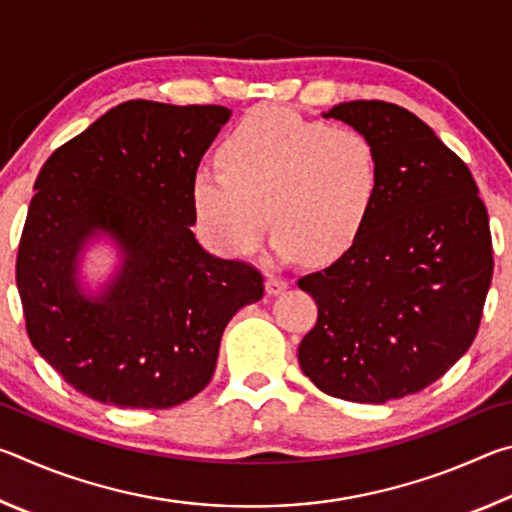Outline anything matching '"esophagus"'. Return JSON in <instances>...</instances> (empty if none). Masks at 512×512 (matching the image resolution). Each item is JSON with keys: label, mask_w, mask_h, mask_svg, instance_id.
<instances>
[{"label": "esophagus", "mask_w": 512, "mask_h": 512, "mask_svg": "<svg viewBox=\"0 0 512 512\" xmlns=\"http://www.w3.org/2000/svg\"><path fill=\"white\" fill-rule=\"evenodd\" d=\"M289 287V280L282 275H268L266 277V293L268 296H280V293Z\"/></svg>", "instance_id": "esophagus-1"}]
</instances>
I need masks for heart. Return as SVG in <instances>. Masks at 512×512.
Returning <instances> with one entry per match:
<instances>
[{
    "label": "heart",
    "mask_w": 512,
    "mask_h": 512,
    "mask_svg": "<svg viewBox=\"0 0 512 512\" xmlns=\"http://www.w3.org/2000/svg\"><path fill=\"white\" fill-rule=\"evenodd\" d=\"M201 164L192 201L214 253L246 257L275 225V257L329 264L357 246L384 192V158L368 133L280 106L250 110Z\"/></svg>",
    "instance_id": "heart-1"
}]
</instances>
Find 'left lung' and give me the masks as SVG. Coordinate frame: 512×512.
Here are the masks:
<instances>
[{
    "instance_id": "8db88e82",
    "label": "left lung",
    "mask_w": 512,
    "mask_h": 512,
    "mask_svg": "<svg viewBox=\"0 0 512 512\" xmlns=\"http://www.w3.org/2000/svg\"><path fill=\"white\" fill-rule=\"evenodd\" d=\"M325 117L377 142L384 192L357 246L298 280L318 307L298 361L323 393L384 404L443 377L479 332L488 210L467 164L406 108L348 101Z\"/></svg>"
}]
</instances>
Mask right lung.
I'll return each mask as SVG.
<instances>
[{"instance_id":"1","label":"right lung","mask_w":512,"mask_h":512,"mask_svg":"<svg viewBox=\"0 0 512 512\" xmlns=\"http://www.w3.org/2000/svg\"><path fill=\"white\" fill-rule=\"evenodd\" d=\"M223 106L126 101L49 155L36 178L15 280L33 348L76 391L119 409H169L210 384L225 325L264 296L241 259L205 253L192 185ZM106 231L125 266L85 299L75 262Z\"/></svg>"}]
</instances>
